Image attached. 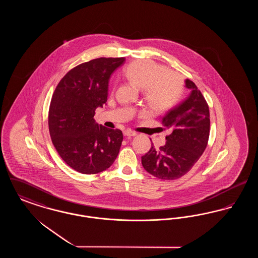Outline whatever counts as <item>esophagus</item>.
Instances as JSON below:
<instances>
[{"mask_svg": "<svg viewBox=\"0 0 258 258\" xmlns=\"http://www.w3.org/2000/svg\"><path fill=\"white\" fill-rule=\"evenodd\" d=\"M123 135L126 136V137H133V136H135L136 134H135V132H132V131H130V130H126V131L123 132Z\"/></svg>", "mask_w": 258, "mask_h": 258, "instance_id": "obj_1", "label": "esophagus"}]
</instances>
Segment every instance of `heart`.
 Wrapping results in <instances>:
<instances>
[{"label": "heart", "instance_id": "obj_1", "mask_svg": "<svg viewBox=\"0 0 258 258\" xmlns=\"http://www.w3.org/2000/svg\"><path fill=\"white\" fill-rule=\"evenodd\" d=\"M123 74L135 86L143 90L148 105L153 110L170 108L183 93L181 79L156 61H133L124 69Z\"/></svg>", "mask_w": 258, "mask_h": 258}]
</instances>
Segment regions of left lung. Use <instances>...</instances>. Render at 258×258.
Segmentation results:
<instances>
[{"mask_svg":"<svg viewBox=\"0 0 258 258\" xmlns=\"http://www.w3.org/2000/svg\"><path fill=\"white\" fill-rule=\"evenodd\" d=\"M187 97L167 111L161 123L171 131L160 149L154 145L141 158L144 169L161 180H175L189 171L208 143L210 113L206 100L197 85L184 80Z\"/></svg>","mask_w":258,"mask_h":258,"instance_id":"1","label":"left lung"}]
</instances>
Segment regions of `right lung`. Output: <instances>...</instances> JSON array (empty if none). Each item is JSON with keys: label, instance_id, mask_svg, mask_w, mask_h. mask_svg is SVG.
<instances>
[{"label": "right lung", "instance_id": "add662e5", "mask_svg": "<svg viewBox=\"0 0 258 258\" xmlns=\"http://www.w3.org/2000/svg\"><path fill=\"white\" fill-rule=\"evenodd\" d=\"M124 58H98L66 74L52 96L48 125L54 147L62 160L82 174L109 168L123 141L120 130L96 123L98 107L107 101L111 74Z\"/></svg>", "mask_w": 258, "mask_h": 258}]
</instances>
